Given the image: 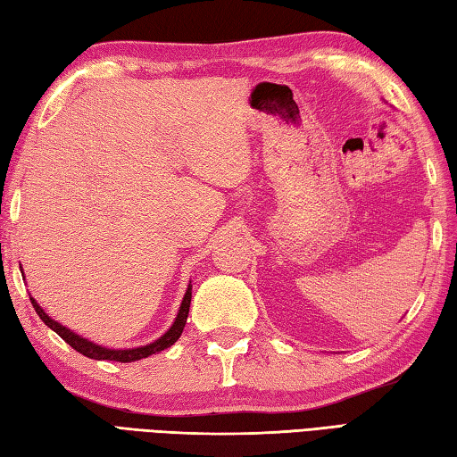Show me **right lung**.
Instances as JSON below:
<instances>
[{"instance_id":"right-lung-1","label":"right lung","mask_w":457,"mask_h":457,"mask_svg":"<svg viewBox=\"0 0 457 457\" xmlns=\"http://www.w3.org/2000/svg\"><path fill=\"white\" fill-rule=\"evenodd\" d=\"M29 299H31L33 309L37 311V315H39V319L43 320V323L47 325L49 328L55 330V333L62 338V341L73 346L77 353L85 354V356H88V359H95V361L134 362V361L146 359V356H150V354H156V353H160V351H164V348L172 346V345L178 341V338H180L182 330H184V325H186V319H187V312H190L192 285H187V291H186V295H184V301H182V305H180V311H178V315H176V320L172 323V327H170V328L166 330V333L158 338V341L150 343V345H146V346L124 348V351H122V348H106V346H101V345H96V343H93V341H88V338H83V337L75 335L71 328L62 327L61 323H57V320H53V319L47 315V312H45V311L39 307V303L35 301L33 297H29Z\"/></svg>"}]
</instances>
